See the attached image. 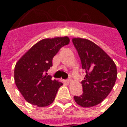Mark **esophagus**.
Listing matches in <instances>:
<instances>
[{
  "instance_id": "obj_1",
  "label": "esophagus",
  "mask_w": 127,
  "mask_h": 127,
  "mask_svg": "<svg viewBox=\"0 0 127 127\" xmlns=\"http://www.w3.org/2000/svg\"><path fill=\"white\" fill-rule=\"evenodd\" d=\"M71 78H69V79H67V80H65V82H66V83H69L70 82H71Z\"/></svg>"
}]
</instances>
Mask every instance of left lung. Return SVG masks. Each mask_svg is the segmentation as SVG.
<instances>
[{"label":"left lung","mask_w":127,"mask_h":127,"mask_svg":"<svg viewBox=\"0 0 127 127\" xmlns=\"http://www.w3.org/2000/svg\"><path fill=\"white\" fill-rule=\"evenodd\" d=\"M72 42L86 73L82 82L83 93L74 96L75 101L82 107L95 106L103 101L114 87L117 78L116 66L93 42L81 38H74Z\"/></svg>","instance_id":"8db88e82"}]
</instances>
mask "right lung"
Returning <instances> with one entry per match:
<instances>
[{
    "mask_svg": "<svg viewBox=\"0 0 127 127\" xmlns=\"http://www.w3.org/2000/svg\"><path fill=\"white\" fill-rule=\"evenodd\" d=\"M69 43L67 36L43 39L34 45L16 63L15 84L26 101L38 107L52 103L63 84L52 80V77L47 72L52 66L54 56Z\"/></svg>",
    "mask_w": 127,
    "mask_h": 127,
    "instance_id": "add662e5",
    "label": "right lung"
}]
</instances>
